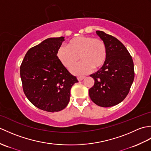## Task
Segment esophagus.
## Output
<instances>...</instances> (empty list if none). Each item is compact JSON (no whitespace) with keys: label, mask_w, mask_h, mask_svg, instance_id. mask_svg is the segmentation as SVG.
I'll return each instance as SVG.
<instances>
[{"label":"esophagus","mask_w":151,"mask_h":151,"mask_svg":"<svg viewBox=\"0 0 151 151\" xmlns=\"http://www.w3.org/2000/svg\"><path fill=\"white\" fill-rule=\"evenodd\" d=\"M85 78V76H77V79H78V81H82V80H83Z\"/></svg>","instance_id":"1"}]
</instances>
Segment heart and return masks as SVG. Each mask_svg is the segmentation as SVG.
<instances>
[{
    "label": "heart",
    "instance_id": "1",
    "mask_svg": "<svg viewBox=\"0 0 151 151\" xmlns=\"http://www.w3.org/2000/svg\"><path fill=\"white\" fill-rule=\"evenodd\" d=\"M56 56L61 63L67 69L73 67L71 71L76 75H83L103 67L107 59V48L105 43L99 38L91 36H78L70 40L67 47H60Z\"/></svg>",
    "mask_w": 151,
    "mask_h": 151
}]
</instances>
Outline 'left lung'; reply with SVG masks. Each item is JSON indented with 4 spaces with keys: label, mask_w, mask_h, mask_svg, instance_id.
<instances>
[{
    "label": "left lung",
    "mask_w": 151,
    "mask_h": 151,
    "mask_svg": "<svg viewBox=\"0 0 151 151\" xmlns=\"http://www.w3.org/2000/svg\"><path fill=\"white\" fill-rule=\"evenodd\" d=\"M96 33L106 44L107 59L101 69L90 75L95 83L89 95L99 106L110 107L129 94L134 78V63L127 48L117 38L102 31Z\"/></svg>",
    "instance_id": "1"
}]
</instances>
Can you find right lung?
I'll list each match as a JSON object with an SVG mask.
<instances>
[{"instance_id": "add662e5", "label": "right lung", "mask_w": 151, "mask_h": 151, "mask_svg": "<svg viewBox=\"0 0 151 151\" xmlns=\"http://www.w3.org/2000/svg\"><path fill=\"white\" fill-rule=\"evenodd\" d=\"M64 37L48 38L28 50L20 67L24 93L41 110L57 112L68 104L72 86L78 82L58 59Z\"/></svg>"}]
</instances>
